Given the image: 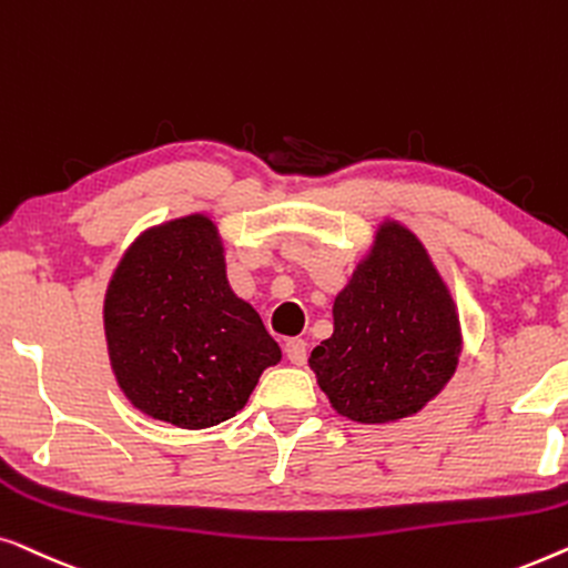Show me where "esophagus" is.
I'll list each match as a JSON object with an SVG mask.
<instances>
[{"instance_id": "esophagus-1", "label": "esophagus", "mask_w": 568, "mask_h": 568, "mask_svg": "<svg viewBox=\"0 0 568 568\" xmlns=\"http://www.w3.org/2000/svg\"><path fill=\"white\" fill-rule=\"evenodd\" d=\"M285 355L293 365L306 363V342L303 339H287L285 342Z\"/></svg>"}]
</instances>
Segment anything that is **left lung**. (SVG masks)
I'll use <instances>...</instances> for the list:
<instances>
[{"label":"left lung","instance_id":"8db88e82","mask_svg":"<svg viewBox=\"0 0 568 568\" xmlns=\"http://www.w3.org/2000/svg\"><path fill=\"white\" fill-rule=\"evenodd\" d=\"M332 316V337L308 365L332 409L357 425L422 412L458 367L463 334L450 287L404 223H381Z\"/></svg>","mask_w":568,"mask_h":568}]
</instances>
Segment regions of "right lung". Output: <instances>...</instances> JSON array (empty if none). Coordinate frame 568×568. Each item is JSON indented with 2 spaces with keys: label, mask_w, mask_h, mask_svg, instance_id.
<instances>
[{
  "label": "right lung",
  "mask_w": 568,
  "mask_h": 568,
  "mask_svg": "<svg viewBox=\"0 0 568 568\" xmlns=\"http://www.w3.org/2000/svg\"><path fill=\"white\" fill-rule=\"evenodd\" d=\"M102 318L128 402L180 429L234 417L283 357L252 303L231 291L219 226L205 213L159 223L128 246Z\"/></svg>",
  "instance_id": "right-lung-1"
}]
</instances>
